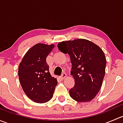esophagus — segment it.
<instances>
[{
  "label": "esophagus",
  "instance_id": "1",
  "mask_svg": "<svg viewBox=\"0 0 123 123\" xmlns=\"http://www.w3.org/2000/svg\"><path fill=\"white\" fill-rule=\"evenodd\" d=\"M67 77V74H66V73H62V75H61V78L62 79H64V78H65Z\"/></svg>",
  "mask_w": 123,
  "mask_h": 123
}]
</instances>
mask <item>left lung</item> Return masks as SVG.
I'll use <instances>...</instances> for the list:
<instances>
[{"label": "left lung", "mask_w": 123, "mask_h": 123, "mask_svg": "<svg viewBox=\"0 0 123 123\" xmlns=\"http://www.w3.org/2000/svg\"><path fill=\"white\" fill-rule=\"evenodd\" d=\"M58 48L70 57L71 74L75 80V85L69 90L70 96L79 102L92 100L105 76L106 61L104 52L96 44L83 38L60 42Z\"/></svg>", "instance_id": "left-lung-1"}]
</instances>
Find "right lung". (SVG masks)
I'll use <instances>...</instances> for the list:
<instances>
[{
	"label": "right lung",
	"instance_id": "right-lung-1",
	"mask_svg": "<svg viewBox=\"0 0 123 123\" xmlns=\"http://www.w3.org/2000/svg\"><path fill=\"white\" fill-rule=\"evenodd\" d=\"M54 44L38 43L33 46L23 57L18 68V77L24 92L33 101L45 103L54 95L56 79L49 73L46 58Z\"/></svg>",
	"mask_w": 123,
	"mask_h": 123
}]
</instances>
